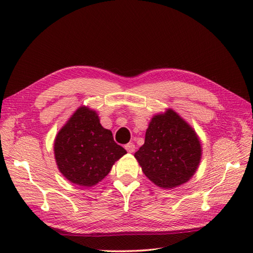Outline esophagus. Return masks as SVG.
<instances>
[{"instance_id":"esophagus-1","label":"esophagus","mask_w":253,"mask_h":253,"mask_svg":"<svg viewBox=\"0 0 253 253\" xmlns=\"http://www.w3.org/2000/svg\"><path fill=\"white\" fill-rule=\"evenodd\" d=\"M125 149L127 150V152L133 153V152H135V150H136V146L133 143H127L125 146Z\"/></svg>"}]
</instances>
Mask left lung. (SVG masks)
Instances as JSON below:
<instances>
[{
	"label": "left lung",
	"mask_w": 253,
	"mask_h": 253,
	"mask_svg": "<svg viewBox=\"0 0 253 253\" xmlns=\"http://www.w3.org/2000/svg\"><path fill=\"white\" fill-rule=\"evenodd\" d=\"M201 157L196 130L171 109L152 117L144 143L135 153L143 174L164 189H174L190 180Z\"/></svg>",
	"instance_id": "obj_1"
}]
</instances>
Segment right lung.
<instances>
[{
  "label": "right lung",
  "mask_w": 253,
  "mask_h": 253,
  "mask_svg": "<svg viewBox=\"0 0 253 253\" xmlns=\"http://www.w3.org/2000/svg\"><path fill=\"white\" fill-rule=\"evenodd\" d=\"M127 152L100 124L98 113L82 105L68 118L54 140V157L62 175L75 185L92 187L110 173Z\"/></svg>",
  "instance_id": "right-lung-1"
}]
</instances>
